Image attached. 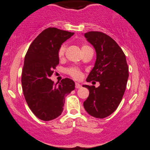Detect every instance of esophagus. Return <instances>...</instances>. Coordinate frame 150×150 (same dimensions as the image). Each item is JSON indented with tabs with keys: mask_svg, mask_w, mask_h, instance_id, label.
Segmentation results:
<instances>
[{
	"mask_svg": "<svg viewBox=\"0 0 150 150\" xmlns=\"http://www.w3.org/2000/svg\"><path fill=\"white\" fill-rule=\"evenodd\" d=\"M81 87V85L79 84V83H75V88H80Z\"/></svg>",
	"mask_w": 150,
	"mask_h": 150,
	"instance_id": "esophagus-1",
	"label": "esophagus"
}]
</instances>
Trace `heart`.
I'll return each mask as SVG.
<instances>
[{
  "mask_svg": "<svg viewBox=\"0 0 150 150\" xmlns=\"http://www.w3.org/2000/svg\"><path fill=\"white\" fill-rule=\"evenodd\" d=\"M88 47H89L88 45H83V46L81 47V50L84 48H88ZM66 45L65 43H64V44H62L61 45V47H60L59 49L58 56L59 58H62L64 57V52H65V50H66ZM66 72H67V73H69L71 76H72L75 79H79L81 76V73L78 69H77V68H74V67L70 68V69H68L66 70Z\"/></svg>",
  "mask_w": 150,
  "mask_h": 150,
  "instance_id": "heart-1",
  "label": "heart"
}]
</instances>
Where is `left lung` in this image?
Segmentation results:
<instances>
[{"label": "left lung", "instance_id": "left-lung-1", "mask_svg": "<svg viewBox=\"0 0 150 150\" xmlns=\"http://www.w3.org/2000/svg\"><path fill=\"white\" fill-rule=\"evenodd\" d=\"M84 37L96 52L94 67L86 81H99L100 86L83 85L89 90L84 107L91 116L105 118L116 110L125 91L129 77L126 57L117 43L105 33L88 32Z\"/></svg>", "mask_w": 150, "mask_h": 150}]
</instances>
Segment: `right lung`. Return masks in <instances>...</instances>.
Wrapping results in <instances>:
<instances>
[{
	"mask_svg": "<svg viewBox=\"0 0 150 150\" xmlns=\"http://www.w3.org/2000/svg\"><path fill=\"white\" fill-rule=\"evenodd\" d=\"M73 33L48 28L37 36L26 53L22 71L23 91L28 107L38 118L52 120L62 114L65 98L75 82L63 79L58 84L50 79L59 63L58 51Z\"/></svg>",
	"mask_w": 150,
	"mask_h": 150,
	"instance_id": "add662e5",
	"label": "right lung"
}]
</instances>
